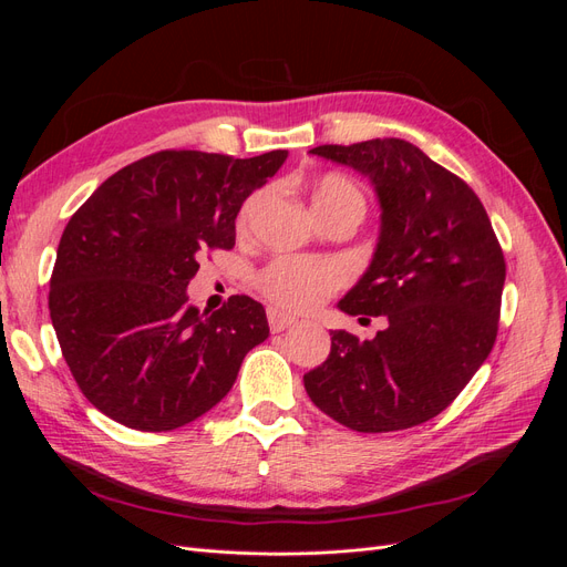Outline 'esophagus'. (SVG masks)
Wrapping results in <instances>:
<instances>
[{
    "label": "esophagus",
    "mask_w": 567,
    "mask_h": 567,
    "mask_svg": "<svg viewBox=\"0 0 567 567\" xmlns=\"http://www.w3.org/2000/svg\"><path fill=\"white\" fill-rule=\"evenodd\" d=\"M267 319H269V329H271L274 333H281V331L290 329V326L298 323L296 317H290V315L277 310V307H269V310H267Z\"/></svg>",
    "instance_id": "34e87169"
}]
</instances>
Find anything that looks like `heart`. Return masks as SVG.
I'll list each match as a JSON object with an SVG mask.
<instances>
[{
  "label": "heart",
  "instance_id": "obj_1",
  "mask_svg": "<svg viewBox=\"0 0 567 567\" xmlns=\"http://www.w3.org/2000/svg\"><path fill=\"white\" fill-rule=\"evenodd\" d=\"M262 194H255L246 200L238 221L248 225L255 208L260 205ZM312 210L317 219L329 217L342 208H357L364 213V196L359 188L342 175H323L312 184ZM346 284V269L336 260L326 257H302L281 255L260 269L255 277V286L260 293L284 310L305 312L321 305L336 288Z\"/></svg>",
  "mask_w": 567,
  "mask_h": 567
}]
</instances>
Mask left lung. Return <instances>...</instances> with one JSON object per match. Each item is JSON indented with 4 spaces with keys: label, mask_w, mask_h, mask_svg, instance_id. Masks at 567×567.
<instances>
[{
    "label": "left lung",
    "mask_w": 567,
    "mask_h": 567,
    "mask_svg": "<svg viewBox=\"0 0 567 567\" xmlns=\"http://www.w3.org/2000/svg\"><path fill=\"white\" fill-rule=\"evenodd\" d=\"M310 153L369 177L381 234L364 277L338 302L385 317L373 340L331 333L305 390L357 433H390L447 409L496 340L506 262L473 188L404 140L326 144Z\"/></svg>",
    "instance_id": "8db88e82"
}]
</instances>
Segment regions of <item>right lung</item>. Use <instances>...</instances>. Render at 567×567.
I'll use <instances>...</instances> for the list:
<instances>
[{
    "label": "right lung",
    "mask_w": 567,
    "mask_h": 567,
    "mask_svg": "<svg viewBox=\"0 0 567 567\" xmlns=\"http://www.w3.org/2000/svg\"><path fill=\"white\" fill-rule=\"evenodd\" d=\"M288 158L158 151L117 169L68 221L49 315L68 369L101 414L134 431H175L231 390L269 336L265 307L231 296L208 315L186 286L203 250L236 244V215Z\"/></svg>",
    "instance_id": "obj_1"
}]
</instances>
